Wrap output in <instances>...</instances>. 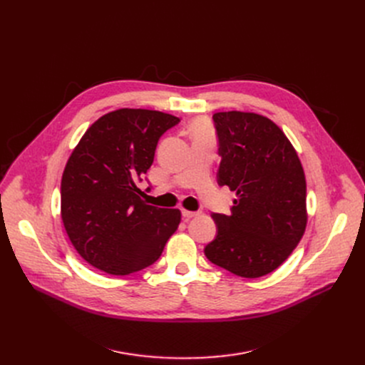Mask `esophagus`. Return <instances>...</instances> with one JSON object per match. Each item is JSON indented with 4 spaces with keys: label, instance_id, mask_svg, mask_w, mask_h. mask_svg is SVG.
Wrapping results in <instances>:
<instances>
[{
    "label": "esophagus",
    "instance_id": "esophagus-1",
    "mask_svg": "<svg viewBox=\"0 0 365 365\" xmlns=\"http://www.w3.org/2000/svg\"><path fill=\"white\" fill-rule=\"evenodd\" d=\"M200 213L198 212H189V210H182V216L185 217V219H192V217H195V216H198Z\"/></svg>",
    "mask_w": 365,
    "mask_h": 365
}]
</instances>
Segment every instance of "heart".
<instances>
[{"instance_id": "b5f03b06", "label": "heart", "mask_w": 365, "mask_h": 365, "mask_svg": "<svg viewBox=\"0 0 365 365\" xmlns=\"http://www.w3.org/2000/svg\"><path fill=\"white\" fill-rule=\"evenodd\" d=\"M195 133H197V134H205V133H207L205 124H197V125H195Z\"/></svg>"}]
</instances>
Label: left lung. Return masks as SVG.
<instances>
[{
    "instance_id": "left-lung-1",
    "label": "left lung",
    "mask_w": 365,
    "mask_h": 365,
    "mask_svg": "<svg viewBox=\"0 0 365 365\" xmlns=\"http://www.w3.org/2000/svg\"><path fill=\"white\" fill-rule=\"evenodd\" d=\"M213 121L222 157L217 183L237 200L231 216L213 213L217 235L204 253L238 277L259 278L282 264L304 234V171L284 131L263 115L217 112Z\"/></svg>"
}]
</instances>
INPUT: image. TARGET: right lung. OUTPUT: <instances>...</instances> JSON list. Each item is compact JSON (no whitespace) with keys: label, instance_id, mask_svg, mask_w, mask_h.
<instances>
[{"label":"right lung","instance_id":"obj_1","mask_svg":"<svg viewBox=\"0 0 365 365\" xmlns=\"http://www.w3.org/2000/svg\"><path fill=\"white\" fill-rule=\"evenodd\" d=\"M175 115L117 109L101 117L72 150L61 183V215L78 255L110 275L155 263L180 223V210L146 204L138 187Z\"/></svg>","mask_w":365,"mask_h":365}]
</instances>
